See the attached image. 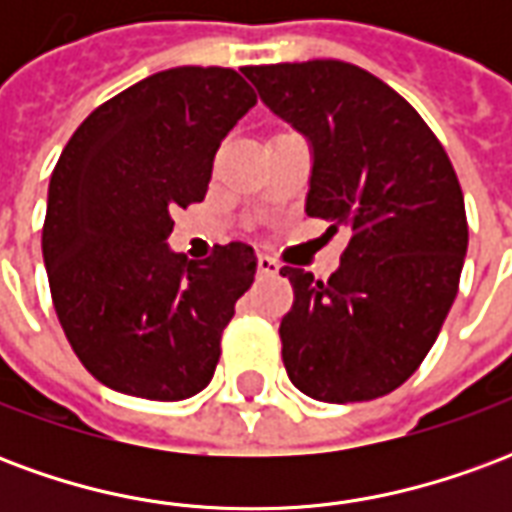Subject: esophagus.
Here are the masks:
<instances>
[{
  "mask_svg": "<svg viewBox=\"0 0 512 512\" xmlns=\"http://www.w3.org/2000/svg\"><path fill=\"white\" fill-rule=\"evenodd\" d=\"M257 271H260V274H266V277H271V274H279V263L274 260V257L260 255L257 257Z\"/></svg>",
  "mask_w": 512,
  "mask_h": 512,
  "instance_id": "34e87169",
  "label": "esophagus"
}]
</instances>
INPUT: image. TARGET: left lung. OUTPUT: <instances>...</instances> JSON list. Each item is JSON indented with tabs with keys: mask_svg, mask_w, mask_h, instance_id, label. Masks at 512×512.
<instances>
[{
	"mask_svg": "<svg viewBox=\"0 0 512 512\" xmlns=\"http://www.w3.org/2000/svg\"><path fill=\"white\" fill-rule=\"evenodd\" d=\"M260 101L312 153L307 216L348 230L340 268H279L288 378L323 403L389 395L428 356L458 296L469 227L458 175L417 109L340 60L244 68Z\"/></svg>",
	"mask_w": 512,
	"mask_h": 512,
	"instance_id": "8db88e82",
	"label": "left lung"
}]
</instances>
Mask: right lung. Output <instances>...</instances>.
I'll list each match as a JSON object with an SVG mask.
<instances>
[{"label": "right lung", "instance_id": "right-lung-1", "mask_svg": "<svg viewBox=\"0 0 512 512\" xmlns=\"http://www.w3.org/2000/svg\"><path fill=\"white\" fill-rule=\"evenodd\" d=\"M257 104L233 68L153 73L98 106L51 172L43 263L51 299L90 376L123 395L186 400L211 384L255 249L186 260L172 211L205 200L213 158Z\"/></svg>", "mask_w": 512, "mask_h": 512}]
</instances>
